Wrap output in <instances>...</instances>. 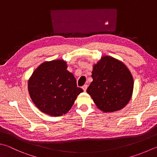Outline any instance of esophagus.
Instances as JSON below:
<instances>
[{"label":"esophagus","instance_id":"obj_1","mask_svg":"<svg viewBox=\"0 0 157 157\" xmlns=\"http://www.w3.org/2000/svg\"><path fill=\"white\" fill-rule=\"evenodd\" d=\"M82 90H83V91H86V90H87V85H83V86L82 87Z\"/></svg>","mask_w":157,"mask_h":157}]
</instances>
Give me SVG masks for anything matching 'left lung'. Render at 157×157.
<instances>
[{
  "mask_svg": "<svg viewBox=\"0 0 157 157\" xmlns=\"http://www.w3.org/2000/svg\"><path fill=\"white\" fill-rule=\"evenodd\" d=\"M93 81L87 92L100 110L114 112L124 107L133 91V78L127 67L120 61L102 57L92 71Z\"/></svg>",
  "mask_w": 157,
  "mask_h": 157,
  "instance_id": "1",
  "label": "left lung"
}]
</instances>
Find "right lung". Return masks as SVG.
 I'll return each mask as SVG.
<instances>
[{
    "label": "right lung",
    "mask_w": 157,
    "mask_h": 157,
    "mask_svg": "<svg viewBox=\"0 0 157 157\" xmlns=\"http://www.w3.org/2000/svg\"><path fill=\"white\" fill-rule=\"evenodd\" d=\"M29 93L35 106L43 113L60 116L69 111L76 97L83 91L78 87L66 62H44L35 70L28 82Z\"/></svg>",
    "instance_id": "obj_1"
}]
</instances>
